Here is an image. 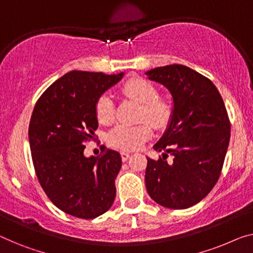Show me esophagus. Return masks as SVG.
Listing matches in <instances>:
<instances>
[{"mask_svg":"<svg viewBox=\"0 0 253 253\" xmlns=\"http://www.w3.org/2000/svg\"><path fill=\"white\" fill-rule=\"evenodd\" d=\"M120 156H122L123 161H127V159L129 158L130 154L128 152H125V151H122V152H120Z\"/></svg>","mask_w":253,"mask_h":253,"instance_id":"obj_1","label":"esophagus"}]
</instances>
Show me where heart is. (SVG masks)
I'll list each match as a JSON object with an SVG mask.
<instances>
[{"label": "heart", "instance_id": "b5f03b06", "mask_svg": "<svg viewBox=\"0 0 253 253\" xmlns=\"http://www.w3.org/2000/svg\"><path fill=\"white\" fill-rule=\"evenodd\" d=\"M123 92L139 103L137 120L135 125H118L109 134V143L115 148L133 151L137 150L152 136V125L156 129L167 127L172 116V104L167 97L158 95L152 83L142 77L130 78L123 87ZM96 118L103 125H110L115 120V104L109 94H102L95 104Z\"/></svg>", "mask_w": 253, "mask_h": 253}]
</instances>
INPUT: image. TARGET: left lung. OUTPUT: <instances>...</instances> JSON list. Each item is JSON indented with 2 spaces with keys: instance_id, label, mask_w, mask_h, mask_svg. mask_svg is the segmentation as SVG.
<instances>
[{
  "instance_id": "8db88e82",
  "label": "left lung",
  "mask_w": 253,
  "mask_h": 253,
  "mask_svg": "<svg viewBox=\"0 0 253 253\" xmlns=\"http://www.w3.org/2000/svg\"><path fill=\"white\" fill-rule=\"evenodd\" d=\"M145 74L166 86L174 102L168 128L153 146L165 151L163 158H148L146 190L166 208H190L219 179L231 137L227 111L213 83L191 68L169 65ZM168 153L171 163L165 160Z\"/></svg>"
}]
</instances>
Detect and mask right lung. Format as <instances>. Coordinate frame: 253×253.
Listing matches in <instances>:
<instances>
[{"instance_id":"1","label":"right lung","mask_w":253,"mask_h":253,"mask_svg":"<svg viewBox=\"0 0 253 253\" xmlns=\"http://www.w3.org/2000/svg\"><path fill=\"white\" fill-rule=\"evenodd\" d=\"M123 76L73 70L34 107L28 137L37 179L52 203L74 217L93 219L115 201L122 157L102 145L101 156L86 158L84 144L95 139L97 99Z\"/></svg>"}]
</instances>
